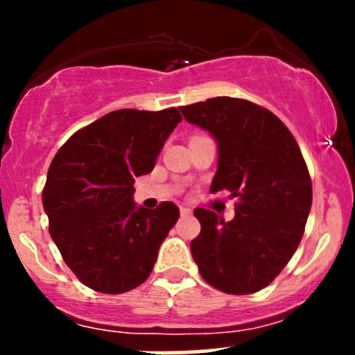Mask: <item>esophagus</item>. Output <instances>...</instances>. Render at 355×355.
<instances>
[{"instance_id":"obj_1","label":"esophagus","mask_w":355,"mask_h":355,"mask_svg":"<svg viewBox=\"0 0 355 355\" xmlns=\"http://www.w3.org/2000/svg\"><path fill=\"white\" fill-rule=\"evenodd\" d=\"M180 214L182 215H190L191 209H190V207H180Z\"/></svg>"}]
</instances>
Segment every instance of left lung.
<instances>
[{
	"mask_svg": "<svg viewBox=\"0 0 355 355\" xmlns=\"http://www.w3.org/2000/svg\"><path fill=\"white\" fill-rule=\"evenodd\" d=\"M183 118L217 141L210 191L229 190L235 217L195 209L200 235L190 250L205 282L227 294H254L282 272L302 240L312 182L288 128L247 100L217 96L180 107Z\"/></svg>",
	"mask_w": 355,
	"mask_h": 355,
	"instance_id": "obj_1",
	"label": "left lung"
}]
</instances>
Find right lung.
<instances>
[{"instance_id":"add662e5","label":"right lung","mask_w":355,"mask_h":355,"mask_svg":"<svg viewBox=\"0 0 355 355\" xmlns=\"http://www.w3.org/2000/svg\"><path fill=\"white\" fill-rule=\"evenodd\" d=\"M182 121L177 108L116 110L76 132L53 158L43 190L50 235L87 287L121 294L144 284L180 210L133 200L135 178L153 170Z\"/></svg>"}]
</instances>
